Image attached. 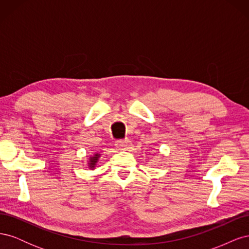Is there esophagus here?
<instances>
[{
    "mask_svg": "<svg viewBox=\"0 0 249 249\" xmlns=\"http://www.w3.org/2000/svg\"><path fill=\"white\" fill-rule=\"evenodd\" d=\"M115 145L119 149H126L127 146L130 145V141L129 140H118V141H116Z\"/></svg>",
    "mask_w": 249,
    "mask_h": 249,
    "instance_id": "obj_1",
    "label": "esophagus"
}]
</instances>
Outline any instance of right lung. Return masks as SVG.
<instances>
[{
    "label": "right lung",
    "mask_w": 249,
    "mask_h": 249,
    "mask_svg": "<svg viewBox=\"0 0 249 249\" xmlns=\"http://www.w3.org/2000/svg\"><path fill=\"white\" fill-rule=\"evenodd\" d=\"M101 158V154L99 153H94L92 156H90L88 158V161H87V165H88V168L93 170L96 166L97 162H99V159Z\"/></svg>",
    "instance_id": "obj_1"
}]
</instances>
